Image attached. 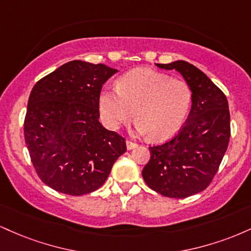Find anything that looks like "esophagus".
<instances>
[{
    "instance_id": "1",
    "label": "esophagus",
    "mask_w": 251,
    "mask_h": 251,
    "mask_svg": "<svg viewBox=\"0 0 251 251\" xmlns=\"http://www.w3.org/2000/svg\"><path fill=\"white\" fill-rule=\"evenodd\" d=\"M126 148H127V150H133L134 148H137V144L131 142V140H126Z\"/></svg>"
}]
</instances>
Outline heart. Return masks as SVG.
<instances>
[{
  "mask_svg": "<svg viewBox=\"0 0 251 251\" xmlns=\"http://www.w3.org/2000/svg\"><path fill=\"white\" fill-rule=\"evenodd\" d=\"M191 100L192 92L186 81L139 68L123 75L118 89H102L99 111L106 127L118 129L135 116L138 134H151L152 139L163 140L179 131Z\"/></svg>",
  "mask_w": 251,
  "mask_h": 251,
  "instance_id": "heart-1",
  "label": "heart"
}]
</instances>
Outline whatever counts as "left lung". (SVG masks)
<instances>
[{"label":"left lung","instance_id":"obj_1","mask_svg":"<svg viewBox=\"0 0 251 251\" xmlns=\"http://www.w3.org/2000/svg\"><path fill=\"white\" fill-rule=\"evenodd\" d=\"M162 70L181 74L192 92L185 125L169 142L150 148L151 158L143 170L149 188L170 198H185L211 183L230 139V112L226 97L191 63H155Z\"/></svg>","mask_w":251,"mask_h":251}]
</instances>
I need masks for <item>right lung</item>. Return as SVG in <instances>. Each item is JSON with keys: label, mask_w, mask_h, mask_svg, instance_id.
<instances>
[{"label": "right lung", "mask_w": 251, "mask_h": 251, "mask_svg": "<svg viewBox=\"0 0 251 251\" xmlns=\"http://www.w3.org/2000/svg\"><path fill=\"white\" fill-rule=\"evenodd\" d=\"M117 72L74 60L31 89L25 140L36 174L55 191L71 196L96 191L126 152L125 139L99 122L100 91Z\"/></svg>", "instance_id": "add662e5"}]
</instances>
